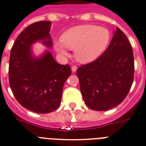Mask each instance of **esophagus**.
Returning <instances> with one entry per match:
<instances>
[{"label": "esophagus", "mask_w": 146, "mask_h": 146, "mask_svg": "<svg viewBox=\"0 0 146 146\" xmlns=\"http://www.w3.org/2000/svg\"><path fill=\"white\" fill-rule=\"evenodd\" d=\"M71 70H72V72H73V73H74V72H76V70H77V67L76 66H72V68H71Z\"/></svg>", "instance_id": "esophagus-1"}]
</instances>
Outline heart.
I'll use <instances>...</instances> for the list:
<instances>
[{
  "instance_id": "heart-1",
  "label": "heart",
  "mask_w": 146,
  "mask_h": 146,
  "mask_svg": "<svg viewBox=\"0 0 146 146\" xmlns=\"http://www.w3.org/2000/svg\"><path fill=\"white\" fill-rule=\"evenodd\" d=\"M111 35L105 27L92 25L73 27L65 31L61 40H55L54 48L58 54L66 56L68 49H74L75 57L79 62H92L106 51Z\"/></svg>"
}]
</instances>
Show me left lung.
Returning a JSON list of instances; mask_svg holds the SVG:
<instances>
[{"label": "left lung", "mask_w": 146, "mask_h": 146, "mask_svg": "<svg viewBox=\"0 0 146 146\" xmlns=\"http://www.w3.org/2000/svg\"><path fill=\"white\" fill-rule=\"evenodd\" d=\"M133 51L119 27L98 60L76 70L85 104L94 111H108L127 97L133 83Z\"/></svg>", "instance_id": "left-lung-1"}]
</instances>
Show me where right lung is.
Instances as JSON below:
<instances>
[{
  "label": "right lung",
  "mask_w": 146,
  "mask_h": 146,
  "mask_svg": "<svg viewBox=\"0 0 146 146\" xmlns=\"http://www.w3.org/2000/svg\"><path fill=\"white\" fill-rule=\"evenodd\" d=\"M50 21L29 25L16 39L10 53V87L19 104L37 113H48L60 107L65 81L71 74L68 65H60L46 49L36 56L33 45L40 42L52 47Z\"/></svg>",
  "instance_id": "add662e5"
}]
</instances>
